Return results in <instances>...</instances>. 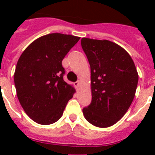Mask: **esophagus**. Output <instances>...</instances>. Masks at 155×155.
<instances>
[{"label":"esophagus","instance_id":"obj_1","mask_svg":"<svg viewBox=\"0 0 155 155\" xmlns=\"http://www.w3.org/2000/svg\"><path fill=\"white\" fill-rule=\"evenodd\" d=\"M75 86L76 88H79V86H80V81H76L75 83Z\"/></svg>","mask_w":155,"mask_h":155}]
</instances>
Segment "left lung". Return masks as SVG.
Here are the masks:
<instances>
[{
    "mask_svg": "<svg viewBox=\"0 0 155 155\" xmlns=\"http://www.w3.org/2000/svg\"><path fill=\"white\" fill-rule=\"evenodd\" d=\"M81 47L91 68L92 101L83 108L85 119L97 127L117 123L134 98L138 75L132 58L108 40L83 38Z\"/></svg>",
    "mask_w": 155,
    "mask_h": 155,
    "instance_id": "8db88e82",
    "label": "left lung"
}]
</instances>
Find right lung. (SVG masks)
I'll return each mask as SVG.
<instances>
[{
  "label": "right lung",
  "instance_id": "obj_1",
  "mask_svg": "<svg viewBox=\"0 0 155 155\" xmlns=\"http://www.w3.org/2000/svg\"><path fill=\"white\" fill-rule=\"evenodd\" d=\"M80 40L63 34L38 38L23 51L14 73L17 96L25 113L35 122L51 125L59 119L74 87L64 81L62 61Z\"/></svg>",
  "mask_w": 155,
  "mask_h": 155
}]
</instances>
